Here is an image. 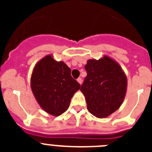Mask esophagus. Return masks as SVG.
I'll return each instance as SVG.
<instances>
[{
    "label": "esophagus",
    "instance_id": "1",
    "mask_svg": "<svg viewBox=\"0 0 152 152\" xmlns=\"http://www.w3.org/2000/svg\"><path fill=\"white\" fill-rule=\"evenodd\" d=\"M77 82H79V84H80V85H82V78H78L77 79Z\"/></svg>",
    "mask_w": 152,
    "mask_h": 152
}]
</instances>
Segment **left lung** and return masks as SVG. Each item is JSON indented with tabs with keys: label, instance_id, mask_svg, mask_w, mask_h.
Returning a JSON list of instances; mask_svg holds the SVG:
<instances>
[{
	"label": "left lung",
	"instance_id": "1",
	"mask_svg": "<svg viewBox=\"0 0 152 152\" xmlns=\"http://www.w3.org/2000/svg\"><path fill=\"white\" fill-rule=\"evenodd\" d=\"M87 76L80 90L85 96L87 110L99 118L107 117L121 105L127 79L120 65L105 56L90 59L85 66Z\"/></svg>",
	"mask_w": 152,
	"mask_h": 152
}]
</instances>
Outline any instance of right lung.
I'll return each mask as SVG.
<instances>
[{
	"mask_svg": "<svg viewBox=\"0 0 152 152\" xmlns=\"http://www.w3.org/2000/svg\"><path fill=\"white\" fill-rule=\"evenodd\" d=\"M71 70L50 55L41 59L34 68L31 86L39 106L49 114L59 116L68 109L70 100L80 89L71 76Z\"/></svg>",
	"mask_w": 152,
	"mask_h": 152,
	"instance_id": "right-lung-1",
	"label": "right lung"
}]
</instances>
